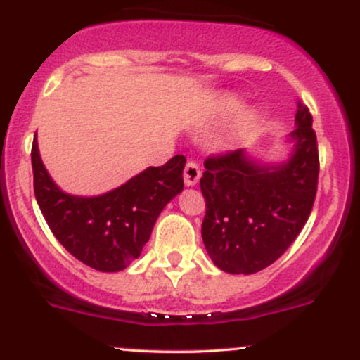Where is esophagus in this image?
<instances>
[{
    "label": "esophagus",
    "mask_w": 360,
    "mask_h": 360,
    "mask_svg": "<svg viewBox=\"0 0 360 360\" xmlns=\"http://www.w3.org/2000/svg\"><path fill=\"white\" fill-rule=\"evenodd\" d=\"M183 176H184V183H186V186H195V184L198 183L200 176H202V170H200L196 162H188L186 167H184Z\"/></svg>",
    "instance_id": "1"
}]
</instances>
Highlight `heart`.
<instances>
[{"instance_id": "heart-1", "label": "heart", "mask_w": 360, "mask_h": 360, "mask_svg": "<svg viewBox=\"0 0 360 360\" xmlns=\"http://www.w3.org/2000/svg\"><path fill=\"white\" fill-rule=\"evenodd\" d=\"M240 107H241V103L236 100V98H226V100H224V110H226V113L238 112V110H240ZM252 120H253V117H248L247 122L250 124V122H252Z\"/></svg>"}]
</instances>
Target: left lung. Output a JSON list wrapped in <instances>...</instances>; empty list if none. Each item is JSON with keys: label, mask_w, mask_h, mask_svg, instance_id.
<instances>
[{"label": "left lung", "mask_w": 360, "mask_h": 360, "mask_svg": "<svg viewBox=\"0 0 360 360\" xmlns=\"http://www.w3.org/2000/svg\"><path fill=\"white\" fill-rule=\"evenodd\" d=\"M286 164L259 165L245 150L209 155L200 188L202 238L229 274H253L279 259L307 222L317 193L319 153L307 105L298 101Z\"/></svg>", "instance_id": "1"}]
</instances>
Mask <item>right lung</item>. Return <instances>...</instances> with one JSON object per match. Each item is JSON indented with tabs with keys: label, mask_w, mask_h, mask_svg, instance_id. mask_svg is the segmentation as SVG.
<instances>
[{
	"label": "right lung",
	"mask_w": 360,
	"mask_h": 360,
	"mask_svg": "<svg viewBox=\"0 0 360 360\" xmlns=\"http://www.w3.org/2000/svg\"><path fill=\"white\" fill-rule=\"evenodd\" d=\"M34 195L56 240L86 266L101 272L126 269L150 240L162 209L183 191L184 155L148 167L101 196H72L53 183L32 141Z\"/></svg>",
	"instance_id": "add662e5"
}]
</instances>
